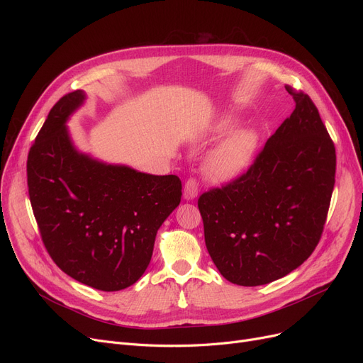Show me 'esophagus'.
<instances>
[{"label":"esophagus","instance_id":"obj_1","mask_svg":"<svg viewBox=\"0 0 363 363\" xmlns=\"http://www.w3.org/2000/svg\"><path fill=\"white\" fill-rule=\"evenodd\" d=\"M197 194H199V184L194 178H189L184 186V199L194 200L197 197Z\"/></svg>","mask_w":363,"mask_h":363}]
</instances>
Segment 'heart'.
Returning <instances> with one entry per match:
<instances>
[{
  "instance_id": "b5f03b06",
  "label": "heart",
  "mask_w": 363,
  "mask_h": 363,
  "mask_svg": "<svg viewBox=\"0 0 363 363\" xmlns=\"http://www.w3.org/2000/svg\"><path fill=\"white\" fill-rule=\"evenodd\" d=\"M235 118L218 121L211 133L213 137L228 135L238 128ZM259 147V133L253 129H240L218 145L204 160V175L215 182H226L238 178L250 167Z\"/></svg>"
}]
</instances>
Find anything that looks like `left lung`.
<instances>
[{"label":"left lung","mask_w":363,"mask_h":363,"mask_svg":"<svg viewBox=\"0 0 363 363\" xmlns=\"http://www.w3.org/2000/svg\"><path fill=\"white\" fill-rule=\"evenodd\" d=\"M249 170L200 196L204 241L218 271L242 287L277 281L318 245L335 182V148L308 94Z\"/></svg>","instance_id":"1"}]
</instances>
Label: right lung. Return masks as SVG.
Listing matches in <instances>:
<instances>
[{
	"instance_id": "right-lung-1",
	"label": "right lung",
	"mask_w": 363,
	"mask_h": 363,
	"mask_svg": "<svg viewBox=\"0 0 363 363\" xmlns=\"http://www.w3.org/2000/svg\"><path fill=\"white\" fill-rule=\"evenodd\" d=\"M85 99L73 91L50 110L29 150V199L54 263L92 289L119 291L145 272L182 184L177 175L143 174L76 150L66 122Z\"/></svg>"
}]
</instances>
